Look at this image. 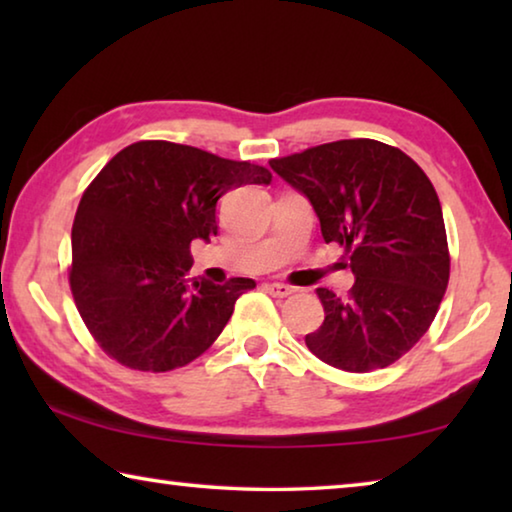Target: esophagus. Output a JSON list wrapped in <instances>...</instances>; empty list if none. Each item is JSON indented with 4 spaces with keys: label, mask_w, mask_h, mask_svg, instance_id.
<instances>
[{
    "label": "esophagus",
    "mask_w": 512,
    "mask_h": 512,
    "mask_svg": "<svg viewBox=\"0 0 512 512\" xmlns=\"http://www.w3.org/2000/svg\"><path fill=\"white\" fill-rule=\"evenodd\" d=\"M264 291L271 293L273 298H287L293 293V287H289V284H282V282H268V284H264Z\"/></svg>",
    "instance_id": "obj_1"
}]
</instances>
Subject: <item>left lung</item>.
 Here are the masks:
<instances>
[{"instance_id":"8db88e82","label":"left lung","mask_w":512,"mask_h":512,"mask_svg":"<svg viewBox=\"0 0 512 512\" xmlns=\"http://www.w3.org/2000/svg\"><path fill=\"white\" fill-rule=\"evenodd\" d=\"M314 207L327 244L345 246L354 284L318 289L325 320L305 336L320 361L370 372L409 352L449 282L443 207L418 164L377 140H339L268 162Z\"/></svg>"}]
</instances>
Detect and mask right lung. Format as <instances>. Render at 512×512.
Masks as SVG:
<instances>
[{
  "label": "right lung",
  "mask_w": 512,
  "mask_h": 512,
  "mask_svg": "<svg viewBox=\"0 0 512 512\" xmlns=\"http://www.w3.org/2000/svg\"><path fill=\"white\" fill-rule=\"evenodd\" d=\"M271 180L259 164L162 140L126 146L99 171L74 216L69 287L103 352L167 372L210 348L255 280H189V246L216 235L225 192Z\"/></svg>",
  "instance_id": "1"
}]
</instances>
